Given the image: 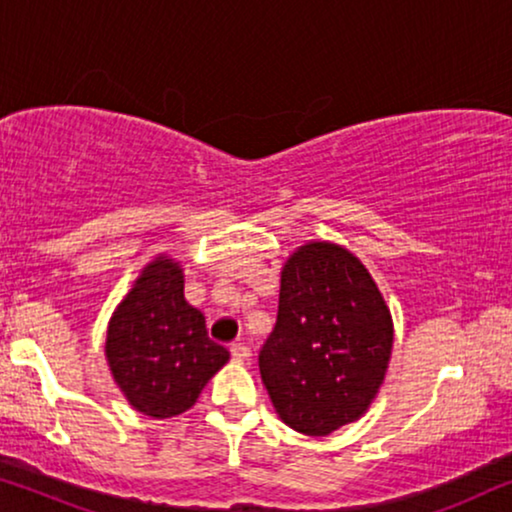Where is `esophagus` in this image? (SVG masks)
<instances>
[{"label": "esophagus", "instance_id": "34e87169", "mask_svg": "<svg viewBox=\"0 0 512 512\" xmlns=\"http://www.w3.org/2000/svg\"><path fill=\"white\" fill-rule=\"evenodd\" d=\"M250 356H252V353H250V349L243 342L231 344V358H234L236 363H248Z\"/></svg>", "mask_w": 512, "mask_h": 512}]
</instances>
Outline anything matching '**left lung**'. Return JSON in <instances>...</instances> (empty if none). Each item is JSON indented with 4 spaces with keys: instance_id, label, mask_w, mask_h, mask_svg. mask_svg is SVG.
<instances>
[{
    "instance_id": "8db88e82",
    "label": "left lung",
    "mask_w": 512,
    "mask_h": 512,
    "mask_svg": "<svg viewBox=\"0 0 512 512\" xmlns=\"http://www.w3.org/2000/svg\"><path fill=\"white\" fill-rule=\"evenodd\" d=\"M393 351V318L363 262L309 241L281 269L278 318L260 353L271 403L292 431L323 438L370 410Z\"/></svg>"
}]
</instances>
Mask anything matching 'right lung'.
Masks as SVG:
<instances>
[{
    "label": "right lung",
    "instance_id": "right-lung-1",
    "mask_svg": "<svg viewBox=\"0 0 512 512\" xmlns=\"http://www.w3.org/2000/svg\"><path fill=\"white\" fill-rule=\"evenodd\" d=\"M105 358L133 410L173 419L196 405L229 351L208 337L203 313L185 299L180 262L156 255L109 318Z\"/></svg>",
    "mask_w": 512,
    "mask_h": 512
}]
</instances>
